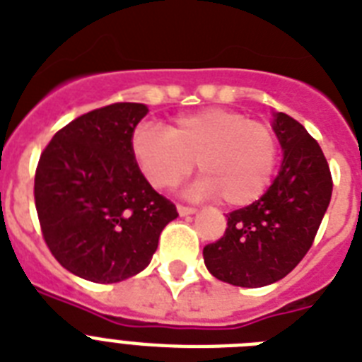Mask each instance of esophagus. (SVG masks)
Masks as SVG:
<instances>
[{
	"instance_id": "34e87169",
	"label": "esophagus",
	"mask_w": 362,
	"mask_h": 362,
	"mask_svg": "<svg viewBox=\"0 0 362 362\" xmlns=\"http://www.w3.org/2000/svg\"><path fill=\"white\" fill-rule=\"evenodd\" d=\"M177 213L181 214V216H188V214L196 213V209H194V207H187V205H181V203H179V205H177Z\"/></svg>"
}]
</instances>
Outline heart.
I'll list each match as a JSON object with an SVG mask.
<instances>
[{
  "instance_id": "heart-1",
  "label": "heart",
  "mask_w": 362,
  "mask_h": 362,
  "mask_svg": "<svg viewBox=\"0 0 362 362\" xmlns=\"http://www.w3.org/2000/svg\"><path fill=\"white\" fill-rule=\"evenodd\" d=\"M131 149L149 185L172 188L194 168L202 175L196 196H218L229 207H244L268 188L279 144L270 125L233 109H205L174 118L164 129L142 124Z\"/></svg>"
}]
</instances>
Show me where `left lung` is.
Returning <instances> with one entry per match:
<instances>
[{
	"label": "left lung",
	"instance_id": "1",
	"mask_svg": "<svg viewBox=\"0 0 362 362\" xmlns=\"http://www.w3.org/2000/svg\"><path fill=\"white\" fill-rule=\"evenodd\" d=\"M274 131L283 149L277 177L257 202L229 213L223 237L203 247L207 270L235 286L257 288L291 274L331 202L333 179L318 142L285 112L276 115Z\"/></svg>",
	"mask_w": 362,
	"mask_h": 362
}]
</instances>
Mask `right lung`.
<instances>
[{
  "label": "right lung",
  "mask_w": 362,
  "mask_h": 362,
  "mask_svg": "<svg viewBox=\"0 0 362 362\" xmlns=\"http://www.w3.org/2000/svg\"><path fill=\"white\" fill-rule=\"evenodd\" d=\"M148 115L142 103H112L55 133L35 174L42 237L68 272L118 283L151 261L175 205L140 172L131 136Z\"/></svg>",
  "instance_id": "right-lung-1"
}]
</instances>
